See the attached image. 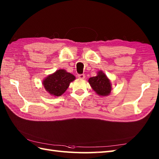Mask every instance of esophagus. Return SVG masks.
Listing matches in <instances>:
<instances>
[{
    "instance_id": "1",
    "label": "esophagus",
    "mask_w": 159,
    "mask_h": 159,
    "mask_svg": "<svg viewBox=\"0 0 159 159\" xmlns=\"http://www.w3.org/2000/svg\"><path fill=\"white\" fill-rule=\"evenodd\" d=\"M78 77H79V79H84L85 78V75L84 74H79V75H78Z\"/></svg>"
}]
</instances>
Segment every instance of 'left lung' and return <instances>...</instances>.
Returning a JSON list of instances; mask_svg holds the SVG:
<instances>
[{
  "mask_svg": "<svg viewBox=\"0 0 159 159\" xmlns=\"http://www.w3.org/2000/svg\"><path fill=\"white\" fill-rule=\"evenodd\" d=\"M91 87L100 96H106L111 93V84L109 79L102 72H98L96 76L91 77L89 79Z\"/></svg>",
  "mask_w": 159,
  "mask_h": 159,
  "instance_id": "8db88e82",
  "label": "left lung"
}]
</instances>
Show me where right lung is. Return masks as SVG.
<instances>
[{
    "instance_id": "right-lung-1",
    "label": "right lung",
    "mask_w": 159,
    "mask_h": 159,
    "mask_svg": "<svg viewBox=\"0 0 159 159\" xmlns=\"http://www.w3.org/2000/svg\"><path fill=\"white\" fill-rule=\"evenodd\" d=\"M75 79L72 74L67 72L65 70H59L49 75L43 80L45 89L50 95L60 96L68 88L70 83Z\"/></svg>"
}]
</instances>
